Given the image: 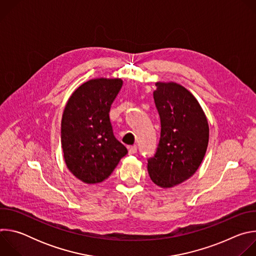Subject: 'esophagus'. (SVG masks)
Segmentation results:
<instances>
[{
  "label": "esophagus",
  "instance_id": "1",
  "mask_svg": "<svg viewBox=\"0 0 256 256\" xmlns=\"http://www.w3.org/2000/svg\"><path fill=\"white\" fill-rule=\"evenodd\" d=\"M138 151V147L134 144V146H132V147L128 148V154L130 155H132V154H136Z\"/></svg>",
  "mask_w": 256,
  "mask_h": 256
}]
</instances>
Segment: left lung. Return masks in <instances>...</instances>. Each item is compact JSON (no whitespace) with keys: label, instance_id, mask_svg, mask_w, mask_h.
<instances>
[{"label":"left lung","instance_id":"obj_1","mask_svg":"<svg viewBox=\"0 0 256 256\" xmlns=\"http://www.w3.org/2000/svg\"><path fill=\"white\" fill-rule=\"evenodd\" d=\"M154 101L161 122V134L148 172L162 188L176 186L198 169L208 144V124L196 97L174 82L156 83Z\"/></svg>","mask_w":256,"mask_h":256}]
</instances>
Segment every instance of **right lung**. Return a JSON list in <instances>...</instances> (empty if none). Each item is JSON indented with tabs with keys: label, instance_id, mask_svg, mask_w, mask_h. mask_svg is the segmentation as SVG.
<instances>
[{
	"label": "right lung",
	"instance_id": "right-lung-1",
	"mask_svg": "<svg viewBox=\"0 0 256 256\" xmlns=\"http://www.w3.org/2000/svg\"><path fill=\"white\" fill-rule=\"evenodd\" d=\"M122 79H92L68 98L62 118L60 142L70 172L88 184L107 179L128 154L112 130L109 112Z\"/></svg>",
	"mask_w": 256,
	"mask_h": 256
}]
</instances>
